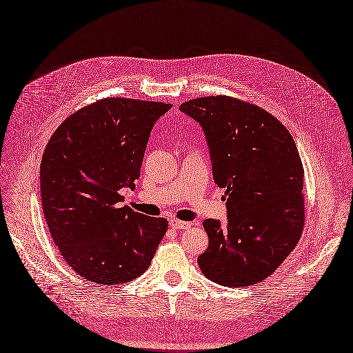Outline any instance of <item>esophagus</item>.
Returning <instances> with one entry per match:
<instances>
[{
	"mask_svg": "<svg viewBox=\"0 0 353 353\" xmlns=\"http://www.w3.org/2000/svg\"><path fill=\"white\" fill-rule=\"evenodd\" d=\"M168 223H170V225H172L174 230H186V228L190 227V224L186 223V221H179V219H176V218H172V219L168 221Z\"/></svg>",
	"mask_w": 353,
	"mask_h": 353,
	"instance_id": "esophagus-1",
	"label": "esophagus"
}]
</instances>
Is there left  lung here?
<instances>
[{
	"mask_svg": "<svg viewBox=\"0 0 353 353\" xmlns=\"http://www.w3.org/2000/svg\"><path fill=\"white\" fill-rule=\"evenodd\" d=\"M179 109L201 125L214 181L227 189L225 225L203 221L210 244L199 268L219 285L259 283L303 232L304 168L295 142L276 117L232 97H201Z\"/></svg>",
	"mask_w": 353,
	"mask_h": 353,
	"instance_id": "1",
	"label": "left lung"
}]
</instances>
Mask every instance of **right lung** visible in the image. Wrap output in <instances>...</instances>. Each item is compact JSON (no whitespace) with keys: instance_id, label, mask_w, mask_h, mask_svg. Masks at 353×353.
<instances>
[{"instance_id":"obj_1","label":"right lung","mask_w":353,"mask_h":353,"mask_svg":"<svg viewBox=\"0 0 353 353\" xmlns=\"http://www.w3.org/2000/svg\"><path fill=\"white\" fill-rule=\"evenodd\" d=\"M172 104L109 97L75 112L50 137L41 194L52 239L75 273L100 285L142 275L167 219L122 206L135 189L155 122Z\"/></svg>"}]
</instances>
